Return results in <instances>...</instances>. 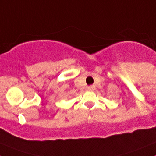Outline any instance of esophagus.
Listing matches in <instances>:
<instances>
[{
	"instance_id": "obj_1",
	"label": "esophagus",
	"mask_w": 156,
	"mask_h": 156,
	"mask_svg": "<svg viewBox=\"0 0 156 156\" xmlns=\"http://www.w3.org/2000/svg\"><path fill=\"white\" fill-rule=\"evenodd\" d=\"M94 89V86H89L87 87V90H93Z\"/></svg>"
}]
</instances>
